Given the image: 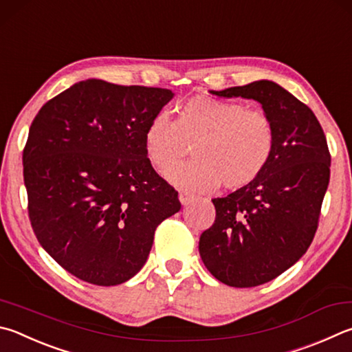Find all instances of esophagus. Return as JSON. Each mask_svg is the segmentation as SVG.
Here are the masks:
<instances>
[{
	"label": "esophagus",
	"mask_w": 352,
	"mask_h": 352,
	"mask_svg": "<svg viewBox=\"0 0 352 352\" xmlns=\"http://www.w3.org/2000/svg\"><path fill=\"white\" fill-rule=\"evenodd\" d=\"M178 198H180V203L183 204V206H189L190 203L195 201V197L190 194H186V192H182L180 195H178Z\"/></svg>",
	"instance_id": "34e87169"
}]
</instances>
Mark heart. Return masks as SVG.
Masks as SVG:
<instances>
[{"label":"heart","instance_id":"heart-1","mask_svg":"<svg viewBox=\"0 0 352 352\" xmlns=\"http://www.w3.org/2000/svg\"><path fill=\"white\" fill-rule=\"evenodd\" d=\"M189 145L195 146L196 162L175 168ZM143 146L148 162L160 174L168 172L178 189L208 192L223 183L235 190L252 184L270 166L276 127L265 111L200 95L178 109L175 123L164 115L152 118Z\"/></svg>","mask_w":352,"mask_h":352}]
</instances>
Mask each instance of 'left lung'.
Listing matches in <instances>:
<instances>
[{"label": "left lung", "mask_w": 352, "mask_h": 352, "mask_svg": "<svg viewBox=\"0 0 352 352\" xmlns=\"http://www.w3.org/2000/svg\"><path fill=\"white\" fill-rule=\"evenodd\" d=\"M225 98L255 100L276 127L270 166L252 184L214 198L215 221L198 251L221 283L252 287L297 263L317 231L329 184L327 137L308 106L270 80L210 91Z\"/></svg>", "instance_id": "8db88e82"}]
</instances>
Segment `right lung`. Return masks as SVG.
I'll return each instance as SVG.
<instances>
[{
  "label": "right lung",
  "instance_id": "right-lung-1",
  "mask_svg": "<svg viewBox=\"0 0 352 352\" xmlns=\"http://www.w3.org/2000/svg\"><path fill=\"white\" fill-rule=\"evenodd\" d=\"M172 98L169 89L91 78L49 100L32 121L23 152L32 228L82 282L132 278L157 226L182 208L143 146L146 126Z\"/></svg>",
  "mask_w": 352,
  "mask_h": 352
}]
</instances>
